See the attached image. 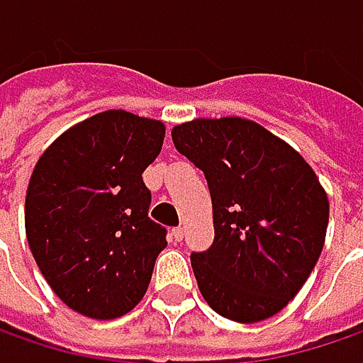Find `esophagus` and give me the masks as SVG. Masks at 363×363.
Wrapping results in <instances>:
<instances>
[{"mask_svg":"<svg viewBox=\"0 0 363 363\" xmlns=\"http://www.w3.org/2000/svg\"><path fill=\"white\" fill-rule=\"evenodd\" d=\"M172 236H174V240H177V242H181L182 238H184V232H182L181 225H179V228H172Z\"/></svg>","mask_w":363,"mask_h":363,"instance_id":"esophagus-1","label":"esophagus"}]
</instances>
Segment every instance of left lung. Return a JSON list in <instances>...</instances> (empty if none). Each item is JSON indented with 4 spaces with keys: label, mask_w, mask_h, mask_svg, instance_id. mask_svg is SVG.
<instances>
[{
    "label": "left lung",
    "mask_w": 363,
    "mask_h": 363,
    "mask_svg": "<svg viewBox=\"0 0 363 363\" xmlns=\"http://www.w3.org/2000/svg\"><path fill=\"white\" fill-rule=\"evenodd\" d=\"M172 141L205 174L213 205V245L191 252L205 302L236 323L277 314L325 245L329 201L314 170L288 143L240 117L182 123Z\"/></svg>",
    "instance_id": "1"
}]
</instances>
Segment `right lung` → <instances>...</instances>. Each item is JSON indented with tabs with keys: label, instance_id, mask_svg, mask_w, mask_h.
<instances>
[{
	"label": "right lung",
	"instance_id": "1",
	"mask_svg": "<svg viewBox=\"0 0 363 363\" xmlns=\"http://www.w3.org/2000/svg\"><path fill=\"white\" fill-rule=\"evenodd\" d=\"M164 133L160 121L106 111L55 139L34 166L28 245L55 294L84 316H123L150 286L166 228L147 216L141 174Z\"/></svg>",
	"mask_w": 363,
	"mask_h": 363
}]
</instances>
